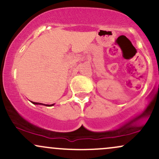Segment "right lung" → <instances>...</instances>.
Segmentation results:
<instances>
[{
  "mask_svg": "<svg viewBox=\"0 0 159 159\" xmlns=\"http://www.w3.org/2000/svg\"><path fill=\"white\" fill-rule=\"evenodd\" d=\"M32 103L33 104H34V105H43V104H42V103H39V102H32ZM52 105H54V104H52V105H45V106H52Z\"/></svg>",
  "mask_w": 159,
  "mask_h": 159,
  "instance_id": "add662e5",
  "label": "right lung"
}]
</instances>
